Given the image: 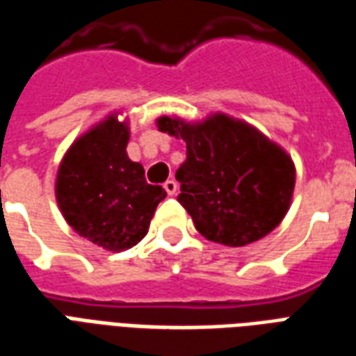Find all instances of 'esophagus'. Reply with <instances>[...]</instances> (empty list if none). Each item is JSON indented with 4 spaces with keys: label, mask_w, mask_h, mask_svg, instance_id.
Here are the masks:
<instances>
[{
    "label": "esophagus",
    "mask_w": 356,
    "mask_h": 356,
    "mask_svg": "<svg viewBox=\"0 0 356 356\" xmlns=\"http://www.w3.org/2000/svg\"><path fill=\"white\" fill-rule=\"evenodd\" d=\"M163 188H165V193L170 194V196H173V194L177 193V183H175L173 179H168V181L163 183Z\"/></svg>",
    "instance_id": "obj_1"
}]
</instances>
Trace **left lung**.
Wrapping results in <instances>:
<instances>
[{
	"label": "left lung",
	"instance_id": "1",
	"mask_svg": "<svg viewBox=\"0 0 356 356\" xmlns=\"http://www.w3.org/2000/svg\"><path fill=\"white\" fill-rule=\"evenodd\" d=\"M158 127L186 143L177 200L204 238L238 248L278 227L296 185L291 158L278 145L223 114L194 125L163 116Z\"/></svg>",
	"mask_w": 356,
	"mask_h": 356
}]
</instances>
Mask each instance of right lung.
Instances as JSON below:
<instances>
[{
    "mask_svg": "<svg viewBox=\"0 0 356 356\" xmlns=\"http://www.w3.org/2000/svg\"><path fill=\"white\" fill-rule=\"evenodd\" d=\"M127 125L110 116L74 143L57 175V202L80 236L122 252L145 238L156 206L165 198L145 170L127 158Z\"/></svg>",
    "mask_w": 356,
    "mask_h": 356,
    "instance_id": "right-lung-1",
    "label": "right lung"
}]
</instances>
